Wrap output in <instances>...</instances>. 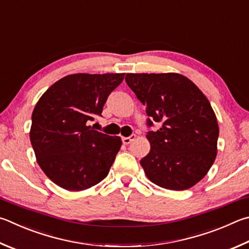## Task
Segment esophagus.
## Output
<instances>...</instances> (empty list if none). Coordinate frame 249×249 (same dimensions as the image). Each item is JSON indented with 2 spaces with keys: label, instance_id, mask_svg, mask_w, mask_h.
Instances as JSON below:
<instances>
[{
  "label": "esophagus",
  "instance_id": "1",
  "mask_svg": "<svg viewBox=\"0 0 249 249\" xmlns=\"http://www.w3.org/2000/svg\"><path fill=\"white\" fill-rule=\"evenodd\" d=\"M135 138H136V135H132V136L129 137H123L122 138V142H123L124 144H128L133 142V140H135Z\"/></svg>",
  "mask_w": 249,
  "mask_h": 249
}]
</instances>
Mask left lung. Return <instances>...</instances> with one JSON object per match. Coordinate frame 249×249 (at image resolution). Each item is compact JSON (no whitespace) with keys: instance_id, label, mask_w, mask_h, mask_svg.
Segmentation results:
<instances>
[{"instance_id":"8db88e82","label":"left lung","mask_w":249,"mask_h":249,"mask_svg":"<svg viewBox=\"0 0 249 249\" xmlns=\"http://www.w3.org/2000/svg\"><path fill=\"white\" fill-rule=\"evenodd\" d=\"M142 105L150 151L140 160L147 178L160 187L185 191L205 178L216 157L219 125L209 100L201 90L178 73L134 74L125 77Z\"/></svg>"}]
</instances>
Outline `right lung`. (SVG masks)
Here are the masks:
<instances>
[{
  "label": "right lung",
  "instance_id": "right-lung-1",
  "mask_svg": "<svg viewBox=\"0 0 249 249\" xmlns=\"http://www.w3.org/2000/svg\"><path fill=\"white\" fill-rule=\"evenodd\" d=\"M124 75H67L39 99L31 116L30 142L39 166L57 186L85 191L109 174L122 139L89 124L101 115L107 97Z\"/></svg>",
  "mask_w": 249,
  "mask_h": 249
}]
</instances>
